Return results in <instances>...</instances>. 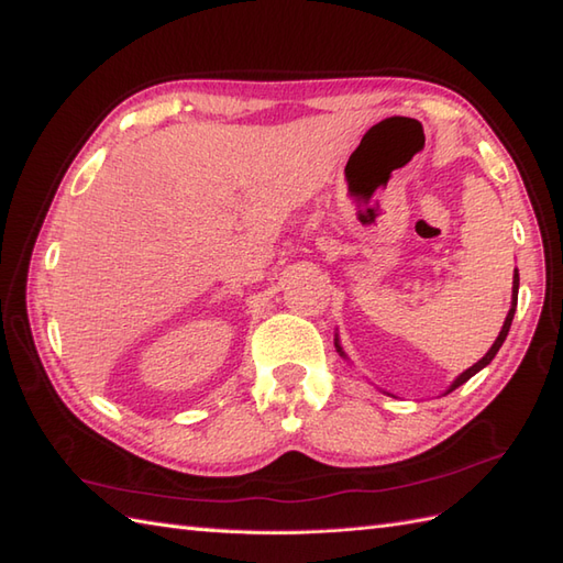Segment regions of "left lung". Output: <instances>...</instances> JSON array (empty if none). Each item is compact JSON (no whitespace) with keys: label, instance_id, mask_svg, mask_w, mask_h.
Returning <instances> with one entry per match:
<instances>
[{"label":"left lung","instance_id":"8db88e82","mask_svg":"<svg viewBox=\"0 0 563 563\" xmlns=\"http://www.w3.org/2000/svg\"><path fill=\"white\" fill-rule=\"evenodd\" d=\"M518 285H520V278H518V271L514 273V295H511V309H508V313H506V321H504V325H501V331H499V338H496L494 341V345L487 350V355L482 357L477 364H473V367L470 369H465L459 378H455V382L449 386V390L446 394H451V390H455L459 386H463L467 378H473L479 369H485L487 364L496 357V352H499V347L504 345V341H506V335H508V329H511V321H514V313H516V305H518ZM335 350L341 352V357H345V352H343V347H341V343H338V335H335Z\"/></svg>","mask_w":563,"mask_h":563}]
</instances>
